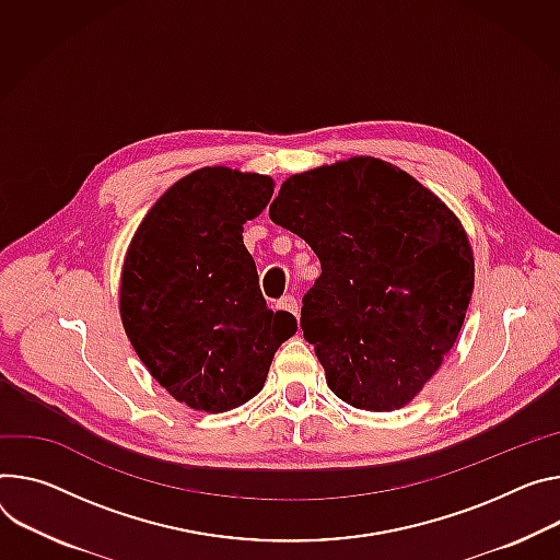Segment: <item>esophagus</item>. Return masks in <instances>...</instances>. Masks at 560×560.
I'll return each mask as SVG.
<instances>
[{"mask_svg":"<svg viewBox=\"0 0 560 560\" xmlns=\"http://www.w3.org/2000/svg\"><path fill=\"white\" fill-rule=\"evenodd\" d=\"M277 308H279V311H285V313H290V315H294V317H299V301H296L294 294L281 296V299L277 301Z\"/></svg>","mask_w":560,"mask_h":560,"instance_id":"obj_1","label":"esophagus"}]
</instances>
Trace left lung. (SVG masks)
Wrapping results in <instances>:
<instances>
[{
	"label": "left lung",
	"mask_w": 560,
	"mask_h": 560,
	"mask_svg": "<svg viewBox=\"0 0 560 560\" xmlns=\"http://www.w3.org/2000/svg\"><path fill=\"white\" fill-rule=\"evenodd\" d=\"M270 219L322 261L301 330L328 388L364 411L409 404L442 366L471 301L474 249L460 219L373 156L285 178Z\"/></svg>",
	"instance_id": "8db88e82"
}]
</instances>
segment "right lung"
Instances as JSON below:
<instances>
[{"mask_svg": "<svg viewBox=\"0 0 560 560\" xmlns=\"http://www.w3.org/2000/svg\"><path fill=\"white\" fill-rule=\"evenodd\" d=\"M275 180L202 167L174 183L138 225L120 275V319L147 371L194 411L257 395L296 319L270 311L243 245Z\"/></svg>", "mask_w": 560, "mask_h": 560, "instance_id": "add662e5", "label": "right lung"}]
</instances>
